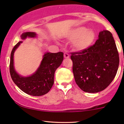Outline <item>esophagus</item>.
<instances>
[{
    "label": "esophagus",
    "mask_w": 124,
    "mask_h": 124,
    "mask_svg": "<svg viewBox=\"0 0 124 124\" xmlns=\"http://www.w3.org/2000/svg\"><path fill=\"white\" fill-rule=\"evenodd\" d=\"M63 56H64L65 58H66V59H68V58H69V57H70V55L68 54L67 53H64V54H63Z\"/></svg>",
    "instance_id": "esophagus-1"
}]
</instances>
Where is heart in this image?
Returning a JSON list of instances; mask_svg holds the SVG:
<instances>
[{"instance_id": "b5f03b06", "label": "heart", "mask_w": 124, "mask_h": 124, "mask_svg": "<svg viewBox=\"0 0 124 124\" xmlns=\"http://www.w3.org/2000/svg\"><path fill=\"white\" fill-rule=\"evenodd\" d=\"M66 37L72 41V46L76 50L82 52L89 48L93 45L96 34L92 29L79 27L70 31Z\"/></svg>"}]
</instances>
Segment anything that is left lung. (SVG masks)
<instances>
[{
	"instance_id": "8db88e82",
	"label": "left lung",
	"mask_w": 124,
	"mask_h": 124,
	"mask_svg": "<svg viewBox=\"0 0 124 124\" xmlns=\"http://www.w3.org/2000/svg\"><path fill=\"white\" fill-rule=\"evenodd\" d=\"M75 81L84 92L103 91L113 81L119 57L115 42L108 31L99 33L94 45L85 51L71 53Z\"/></svg>"
}]
</instances>
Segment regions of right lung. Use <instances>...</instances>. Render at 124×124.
I'll return each instance as SVG.
<instances>
[{
	"label": "right lung",
	"mask_w": 124,
	"mask_h": 124,
	"mask_svg": "<svg viewBox=\"0 0 124 124\" xmlns=\"http://www.w3.org/2000/svg\"><path fill=\"white\" fill-rule=\"evenodd\" d=\"M35 32H24L21 35L22 40L27 38H35ZM23 42L19 41L14 47L11 53L9 71L12 80L22 91L32 96H42L49 92L54 83V72L63 59L62 52L53 53L46 52L43 55L41 64L37 71L27 77L20 76L16 71L14 63L15 51Z\"/></svg>",
	"instance_id": "add662e5"
}]
</instances>
